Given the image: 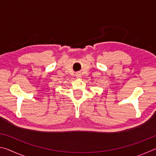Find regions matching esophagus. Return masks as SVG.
<instances>
[{
	"label": "esophagus",
	"instance_id": "esophagus-1",
	"mask_svg": "<svg viewBox=\"0 0 156 156\" xmlns=\"http://www.w3.org/2000/svg\"><path fill=\"white\" fill-rule=\"evenodd\" d=\"M76 78H80L82 77L80 73H76Z\"/></svg>",
	"mask_w": 156,
	"mask_h": 156
}]
</instances>
